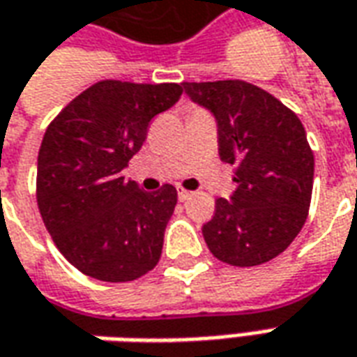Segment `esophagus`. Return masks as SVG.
<instances>
[{"label":"esophagus","instance_id":"esophagus-1","mask_svg":"<svg viewBox=\"0 0 357 357\" xmlns=\"http://www.w3.org/2000/svg\"><path fill=\"white\" fill-rule=\"evenodd\" d=\"M190 196H192V192H188V190H184V188H181V190H178V200H181V202L188 200Z\"/></svg>","mask_w":357,"mask_h":357}]
</instances>
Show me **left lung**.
<instances>
[{
    "instance_id": "1",
    "label": "left lung",
    "mask_w": 357,
    "mask_h": 357,
    "mask_svg": "<svg viewBox=\"0 0 357 357\" xmlns=\"http://www.w3.org/2000/svg\"><path fill=\"white\" fill-rule=\"evenodd\" d=\"M184 94L208 109L220 159L236 165L234 195L218 198L202 226L208 250L236 267L283 253L307 222L314 155L301 119L277 98L241 80L184 82Z\"/></svg>"
}]
</instances>
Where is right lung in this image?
I'll use <instances>...</instances> for the list:
<instances>
[{"label": "right lung", "instance_id": "add662e5", "mask_svg": "<svg viewBox=\"0 0 357 357\" xmlns=\"http://www.w3.org/2000/svg\"><path fill=\"white\" fill-rule=\"evenodd\" d=\"M178 84L104 80L62 109L43 137L37 202L61 253L78 271L126 283L159 263L176 190L143 192L121 176L149 121L173 107Z\"/></svg>", "mask_w": 357, "mask_h": 357}]
</instances>
